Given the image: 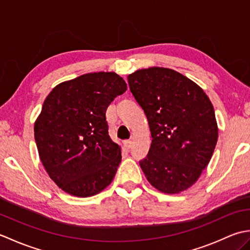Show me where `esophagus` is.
Segmentation results:
<instances>
[{
    "label": "esophagus",
    "instance_id": "esophagus-1",
    "mask_svg": "<svg viewBox=\"0 0 250 250\" xmlns=\"http://www.w3.org/2000/svg\"><path fill=\"white\" fill-rule=\"evenodd\" d=\"M132 144H133V143H132V141H130V140L124 142V145H125V147L126 148V149H130V148L132 147Z\"/></svg>",
    "mask_w": 250,
    "mask_h": 250
}]
</instances>
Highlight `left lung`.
Listing matches in <instances>:
<instances>
[{"label": "left lung", "mask_w": 250, "mask_h": 250, "mask_svg": "<svg viewBox=\"0 0 250 250\" xmlns=\"http://www.w3.org/2000/svg\"><path fill=\"white\" fill-rule=\"evenodd\" d=\"M128 82L152 137L142 171L163 193L187 190L209 163L218 140L213 104L199 84L171 68H142Z\"/></svg>", "instance_id": "obj_1"}]
</instances>
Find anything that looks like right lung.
Returning a JSON list of instances; mask_svg holds the SVG:
<instances>
[{"label": "right lung", "mask_w": 250, "mask_h": 250, "mask_svg": "<svg viewBox=\"0 0 250 250\" xmlns=\"http://www.w3.org/2000/svg\"><path fill=\"white\" fill-rule=\"evenodd\" d=\"M125 90L118 74L99 72L63 82L47 95L34 137L46 172L64 192L88 198L113 182L121 147L108 134L106 109Z\"/></svg>", "instance_id": "1"}]
</instances>
